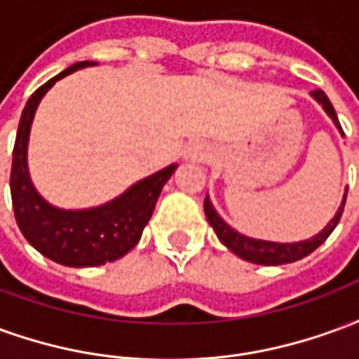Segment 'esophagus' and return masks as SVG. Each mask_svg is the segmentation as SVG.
Returning <instances> with one entry per match:
<instances>
[{"instance_id": "esophagus-1", "label": "esophagus", "mask_w": 359, "mask_h": 359, "mask_svg": "<svg viewBox=\"0 0 359 359\" xmlns=\"http://www.w3.org/2000/svg\"><path fill=\"white\" fill-rule=\"evenodd\" d=\"M188 156L192 157V159H208L210 157V149L202 146V144H192L190 148H188Z\"/></svg>"}]
</instances>
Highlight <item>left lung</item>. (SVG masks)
Segmentation results:
<instances>
[{"label":"left lung","mask_w":359,"mask_h":359,"mask_svg":"<svg viewBox=\"0 0 359 359\" xmlns=\"http://www.w3.org/2000/svg\"><path fill=\"white\" fill-rule=\"evenodd\" d=\"M311 95L323 105L325 113L332 118V123L339 126V130L342 133V126H340L339 117H337V111L332 107V103L329 102L327 94H325L323 90H313ZM342 136H344V133H342ZM344 203H346V192H344V198H342V203H340L339 211L334 213V217L327 223V226H325L321 233H317L316 236H311L308 241L292 242V244L257 241V238L244 236V234H241L238 231H234L233 226H229L223 219L219 217V213L215 211V208L211 205L208 196H205V200H203V211H205V217L210 221V225L213 226V231L217 234L219 241L223 242L233 254H236V256L242 257V259H246V262H252V264L283 265L298 262L302 257L309 256L316 248H319V246L329 238V234L334 231V226L339 225L340 217H342V211H344Z\"/></svg>","instance_id":"obj_1"}]
</instances>
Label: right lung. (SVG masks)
<instances>
[{
	"label": "right lung",
	"instance_id": "1",
	"mask_svg": "<svg viewBox=\"0 0 359 359\" xmlns=\"http://www.w3.org/2000/svg\"><path fill=\"white\" fill-rule=\"evenodd\" d=\"M92 65H95L94 61L74 63L28 97L13 148L11 200L17 225L42 256L67 267L111 264L130 252L148 225L161 188L179 167L177 163L169 165L138 180L115 200L90 210H59L36 192L28 175L27 148L38 103L59 79Z\"/></svg>",
	"mask_w": 359,
	"mask_h": 359
}]
</instances>
